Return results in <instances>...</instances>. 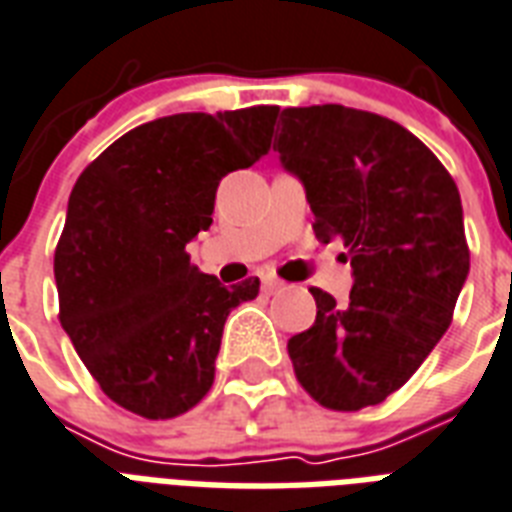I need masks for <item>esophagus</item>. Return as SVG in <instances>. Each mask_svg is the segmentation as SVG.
<instances>
[{
    "label": "esophagus",
    "instance_id": "1",
    "mask_svg": "<svg viewBox=\"0 0 512 512\" xmlns=\"http://www.w3.org/2000/svg\"><path fill=\"white\" fill-rule=\"evenodd\" d=\"M263 290L268 292V295H276V292L287 290V284L279 282V279H273V276H263Z\"/></svg>",
    "mask_w": 512,
    "mask_h": 512
}]
</instances>
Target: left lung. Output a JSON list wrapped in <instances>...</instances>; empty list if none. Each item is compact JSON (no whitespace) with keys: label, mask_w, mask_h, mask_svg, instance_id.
<instances>
[{"label":"left lung","mask_w":512,"mask_h":512,"mask_svg":"<svg viewBox=\"0 0 512 512\" xmlns=\"http://www.w3.org/2000/svg\"><path fill=\"white\" fill-rule=\"evenodd\" d=\"M273 150L354 273L346 308L311 290L317 322L287 343L295 376L330 411L384 403L443 338L470 271L456 182L400 123L341 104L284 109Z\"/></svg>","instance_id":"obj_1"}]
</instances>
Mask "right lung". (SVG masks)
Wrapping results in <instances>:
<instances>
[{"instance_id":"obj_1","label":"right lung","mask_w":512,"mask_h":512,"mask_svg":"<svg viewBox=\"0 0 512 512\" xmlns=\"http://www.w3.org/2000/svg\"><path fill=\"white\" fill-rule=\"evenodd\" d=\"M279 107L182 112L136 126L80 174L56 247L58 319L101 392L144 419L206 397L230 308L260 279L222 287L185 252L212 225L225 174L271 150Z\"/></svg>"}]
</instances>
